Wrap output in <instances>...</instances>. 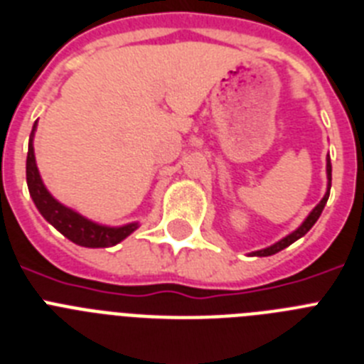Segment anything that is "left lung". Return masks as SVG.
Returning a JSON list of instances; mask_svg holds the SVG:
<instances>
[{
    "label": "left lung",
    "instance_id": "1",
    "mask_svg": "<svg viewBox=\"0 0 364 364\" xmlns=\"http://www.w3.org/2000/svg\"><path fill=\"white\" fill-rule=\"evenodd\" d=\"M328 192H326V196L322 198V201H320L318 205L314 207L313 210H311V215L305 218L304 224L300 225V228L296 229L294 233H291L289 237H285V239H281L279 242H276L274 246H270V248L267 250H259V252H253V255H257V257H268V255H274V253L281 252V250H285L287 246H291L292 242H296L298 239H301L307 231H309L311 228H313L314 224H316V220L320 218V215H322L323 210V205L328 203V198H329V188H331V161H329V154H328Z\"/></svg>",
    "mask_w": 364,
    "mask_h": 364
}]
</instances>
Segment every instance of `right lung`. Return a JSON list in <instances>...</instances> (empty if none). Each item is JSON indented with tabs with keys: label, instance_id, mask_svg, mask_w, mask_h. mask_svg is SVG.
<instances>
[{
	"label": "right lung",
	"instance_id": "1",
	"mask_svg": "<svg viewBox=\"0 0 364 364\" xmlns=\"http://www.w3.org/2000/svg\"><path fill=\"white\" fill-rule=\"evenodd\" d=\"M35 125H33V131H35ZM26 172L27 187H29V194H31L33 201H35L36 209L41 210V215L55 229H59L60 233L66 239L72 240V242L85 246V248H109V246H114L120 240H124L127 235H131L136 229V224H127L122 225V228L97 225L55 200L50 192L46 191L44 183H42L41 176H38V168H36L35 163V151H33V135L29 139Z\"/></svg>",
	"mask_w": 364,
	"mask_h": 364
}]
</instances>
